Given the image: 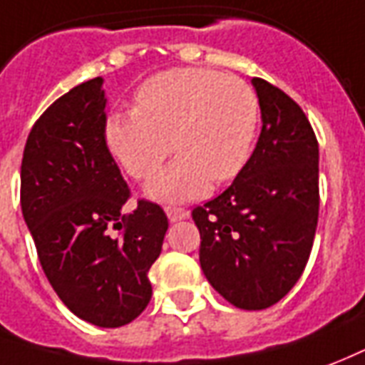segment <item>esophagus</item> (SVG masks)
<instances>
[{"mask_svg":"<svg viewBox=\"0 0 365 365\" xmlns=\"http://www.w3.org/2000/svg\"><path fill=\"white\" fill-rule=\"evenodd\" d=\"M165 214H167V217H169L171 222H180V220L188 217V210L173 208V206H167V208H165Z\"/></svg>","mask_w":365,"mask_h":365,"instance_id":"obj_1","label":"esophagus"}]
</instances>
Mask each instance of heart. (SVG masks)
I'll return each instance as SVG.
<instances>
[{
    "label": "heart",
    "mask_w": 365,
    "mask_h": 365,
    "mask_svg": "<svg viewBox=\"0 0 365 365\" xmlns=\"http://www.w3.org/2000/svg\"><path fill=\"white\" fill-rule=\"evenodd\" d=\"M135 105L108 116L105 140L124 171L140 180L151 179L175 145L179 157L145 188L153 200L200 198L212 179H235L251 159L260 105L239 77L202 68L163 71L143 81Z\"/></svg>",
    "instance_id": "1"
}]
</instances>
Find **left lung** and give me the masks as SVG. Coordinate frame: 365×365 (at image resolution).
Returning <instances> with one entry per match:
<instances>
[{
    "instance_id": "obj_1",
    "label": "left lung",
    "mask_w": 365,
    "mask_h": 365,
    "mask_svg": "<svg viewBox=\"0 0 365 365\" xmlns=\"http://www.w3.org/2000/svg\"><path fill=\"white\" fill-rule=\"evenodd\" d=\"M259 142L233 185L192 210L200 267L239 309L278 303L309 260L319 217V143L307 116L284 91L252 77Z\"/></svg>"
}]
</instances>
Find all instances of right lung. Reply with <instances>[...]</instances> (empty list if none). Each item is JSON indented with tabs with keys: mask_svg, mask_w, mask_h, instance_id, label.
<instances>
[{
	"mask_svg": "<svg viewBox=\"0 0 365 365\" xmlns=\"http://www.w3.org/2000/svg\"><path fill=\"white\" fill-rule=\"evenodd\" d=\"M103 77L48 106L29 134L21 165V208L38 260L63 305L87 323L116 329L151 299L148 278L167 215L138 202L106 148Z\"/></svg>",
	"mask_w": 365,
	"mask_h": 365,
	"instance_id": "obj_1",
	"label": "right lung"
}]
</instances>
